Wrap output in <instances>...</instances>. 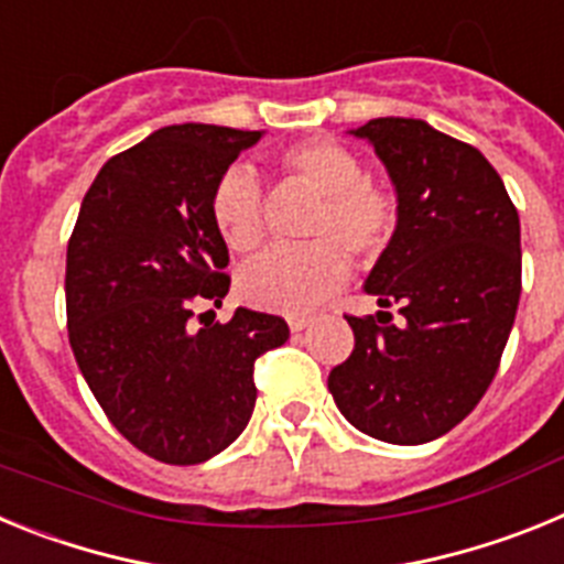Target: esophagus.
<instances>
[{
    "label": "esophagus",
    "instance_id": "esophagus-1",
    "mask_svg": "<svg viewBox=\"0 0 564 564\" xmlns=\"http://www.w3.org/2000/svg\"><path fill=\"white\" fill-rule=\"evenodd\" d=\"M307 325H311V316H288V327H291L293 333L305 330Z\"/></svg>",
    "mask_w": 564,
    "mask_h": 564
}]
</instances>
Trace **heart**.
Here are the masks:
<instances>
[{
  "mask_svg": "<svg viewBox=\"0 0 564 564\" xmlns=\"http://www.w3.org/2000/svg\"><path fill=\"white\" fill-rule=\"evenodd\" d=\"M276 169L318 194L307 226L316 242L271 248L239 271L237 288L259 311L305 313L347 282L350 257L364 268L383 257L401 223V197L392 183L364 174L361 158L333 138L291 143L276 154ZM212 217L231 251L251 253L265 242V192L248 169H228L214 183Z\"/></svg>",
  "mask_w": 564,
  "mask_h": 564,
  "instance_id": "heart-1",
  "label": "heart"
}]
</instances>
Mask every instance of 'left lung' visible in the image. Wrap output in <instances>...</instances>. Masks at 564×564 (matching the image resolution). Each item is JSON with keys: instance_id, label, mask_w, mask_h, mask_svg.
Instances as JSON below:
<instances>
[{"instance_id": "8db88e82", "label": "left lung", "mask_w": 564, "mask_h": 564, "mask_svg": "<svg viewBox=\"0 0 564 564\" xmlns=\"http://www.w3.org/2000/svg\"><path fill=\"white\" fill-rule=\"evenodd\" d=\"M356 134L390 169L401 223L364 285L381 311L344 316L356 344L327 387L364 435L417 446L455 430L500 370L522 291L520 214L495 166L430 123L372 118Z\"/></svg>"}]
</instances>
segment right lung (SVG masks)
<instances>
[{"mask_svg": "<svg viewBox=\"0 0 564 564\" xmlns=\"http://www.w3.org/2000/svg\"><path fill=\"white\" fill-rule=\"evenodd\" d=\"M262 132L183 123L104 163L67 246V333L104 415L169 466L220 455L251 421L253 364L285 344V318L237 307L212 192Z\"/></svg>", "mask_w": 564, "mask_h": 564, "instance_id": "right-lung-1", "label": "right lung"}]
</instances>
